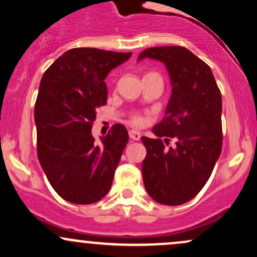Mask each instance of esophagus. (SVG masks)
Segmentation results:
<instances>
[{
	"mask_svg": "<svg viewBox=\"0 0 257 257\" xmlns=\"http://www.w3.org/2000/svg\"><path fill=\"white\" fill-rule=\"evenodd\" d=\"M129 138L132 139V140H135V141H139L141 138V134L137 131H129Z\"/></svg>",
	"mask_w": 257,
	"mask_h": 257,
	"instance_id": "esophagus-1",
	"label": "esophagus"
}]
</instances>
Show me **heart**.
<instances>
[{
    "mask_svg": "<svg viewBox=\"0 0 257 257\" xmlns=\"http://www.w3.org/2000/svg\"><path fill=\"white\" fill-rule=\"evenodd\" d=\"M149 75V73H147ZM129 120H131L132 124L134 125H143L145 123V116L143 113H139V112H134V113L131 114L129 117Z\"/></svg>",
    "mask_w": 257,
    "mask_h": 257,
    "instance_id": "heart-1",
    "label": "heart"
}]
</instances>
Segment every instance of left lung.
Segmentation results:
<instances>
[{"label":"left lung","mask_w":257,"mask_h":257,"mask_svg":"<svg viewBox=\"0 0 257 257\" xmlns=\"http://www.w3.org/2000/svg\"><path fill=\"white\" fill-rule=\"evenodd\" d=\"M144 58L166 64L173 85L166 117L152 129L158 139L141 138L144 185L161 204H184L204 187L220 157L221 91L210 67L185 47L147 48L139 55Z\"/></svg>","instance_id":"left-lung-1"}]
</instances>
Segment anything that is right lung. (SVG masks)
<instances>
[{
  "instance_id": "1",
  "label": "right lung",
  "mask_w": 257,
  "mask_h": 257,
  "mask_svg": "<svg viewBox=\"0 0 257 257\" xmlns=\"http://www.w3.org/2000/svg\"><path fill=\"white\" fill-rule=\"evenodd\" d=\"M131 55L73 48L41 79L35 104L38 161L55 192L67 202L91 204L110 191L128 132L113 124L98 145L91 126L96 110L107 102L106 76Z\"/></svg>"
}]
</instances>
